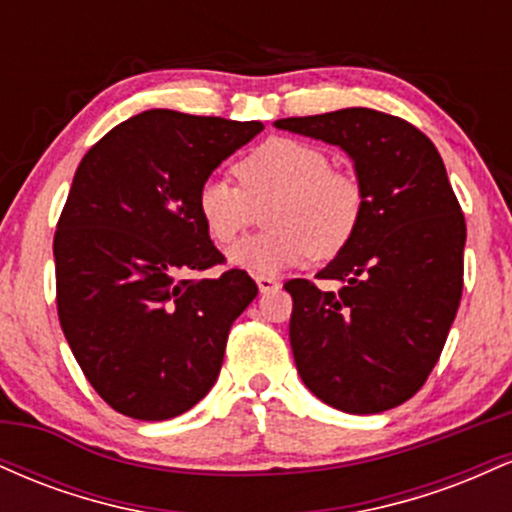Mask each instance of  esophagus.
Returning a JSON list of instances; mask_svg holds the SVG:
<instances>
[{
  "instance_id": "34e87169",
  "label": "esophagus",
  "mask_w": 512,
  "mask_h": 512,
  "mask_svg": "<svg viewBox=\"0 0 512 512\" xmlns=\"http://www.w3.org/2000/svg\"><path fill=\"white\" fill-rule=\"evenodd\" d=\"M257 289H260V293H272L279 289V279H274V276H257Z\"/></svg>"
}]
</instances>
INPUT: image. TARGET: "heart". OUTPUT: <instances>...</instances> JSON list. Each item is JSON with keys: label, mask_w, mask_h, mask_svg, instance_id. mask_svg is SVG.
<instances>
[{"label": "heart", "mask_w": 512, "mask_h": 512, "mask_svg": "<svg viewBox=\"0 0 512 512\" xmlns=\"http://www.w3.org/2000/svg\"><path fill=\"white\" fill-rule=\"evenodd\" d=\"M238 185L207 178L197 190V214L219 245H231L267 211V236L243 240L228 262L250 274L274 276L308 257H334L354 238L363 214V187L332 168L320 146L272 137L233 166Z\"/></svg>", "instance_id": "b5f03b06"}]
</instances>
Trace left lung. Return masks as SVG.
Listing matches in <instances>:
<instances>
[{
	"instance_id": "8db88e82",
	"label": "left lung",
	"mask_w": 512,
	"mask_h": 512,
	"mask_svg": "<svg viewBox=\"0 0 512 512\" xmlns=\"http://www.w3.org/2000/svg\"><path fill=\"white\" fill-rule=\"evenodd\" d=\"M274 127L339 146L354 161L363 214L317 279L286 281L291 349L305 387L346 414L414 397L438 363L462 298L464 214L443 158L407 120L370 108L286 117Z\"/></svg>"
}]
</instances>
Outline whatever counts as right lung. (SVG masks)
I'll return each mask as SVG.
<instances>
[{
	"mask_svg": "<svg viewBox=\"0 0 512 512\" xmlns=\"http://www.w3.org/2000/svg\"><path fill=\"white\" fill-rule=\"evenodd\" d=\"M262 122L146 110L88 149L55 233L57 315L81 370L120 414L166 421L214 387L233 320L257 296L223 264L197 190Z\"/></svg>",
	"mask_w": 512,
	"mask_h": 512,
	"instance_id": "add662e5",
	"label": "right lung"
}]
</instances>
